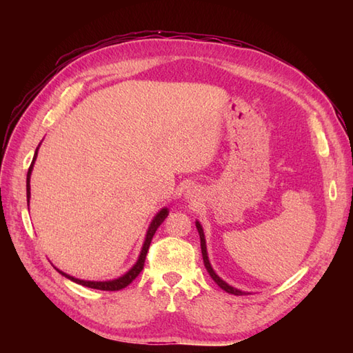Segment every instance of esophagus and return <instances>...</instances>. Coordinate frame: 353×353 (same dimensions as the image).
Instances as JSON below:
<instances>
[{"instance_id":"esophagus-1","label":"esophagus","mask_w":353,"mask_h":353,"mask_svg":"<svg viewBox=\"0 0 353 353\" xmlns=\"http://www.w3.org/2000/svg\"><path fill=\"white\" fill-rule=\"evenodd\" d=\"M187 196H193V193H188V194H187Z\"/></svg>"}]
</instances>
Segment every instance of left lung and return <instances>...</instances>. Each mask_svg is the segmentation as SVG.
<instances>
[{
  "mask_svg": "<svg viewBox=\"0 0 353 353\" xmlns=\"http://www.w3.org/2000/svg\"><path fill=\"white\" fill-rule=\"evenodd\" d=\"M196 227H197V231H199V236H200V245H201V254H203V262H205V266L206 270L209 272V275L213 279V281H215L222 290H225L227 293H231V294H236V296H241V294H245L244 292L241 290H237V288H234L231 285H228L225 281L221 280L219 276L215 274V271H213V268L210 266V262H209V258H208V250H206V240H205V232H203V228L200 225V222L197 221L196 222Z\"/></svg>",
  "mask_w": 353,
  "mask_h": 353,
  "instance_id": "obj_1",
  "label": "left lung"
}]
</instances>
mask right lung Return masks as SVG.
I'll return each instance as SVG.
<instances>
[{"mask_svg":"<svg viewBox=\"0 0 353 353\" xmlns=\"http://www.w3.org/2000/svg\"><path fill=\"white\" fill-rule=\"evenodd\" d=\"M37 154H38V148L35 152V156H34V160H32V163L29 166V170H28V178H26V197H28V203H29V197H30V174H32V169H34V162L37 159ZM168 209L163 208L162 210H160L157 215L153 218L150 227H148V231H147V236H145V240H144V244H143V249H141V253H140V258H138L137 263L132 266V268L128 271L125 275L119 276V279L116 280H112V281H85V280H79V279H73V276L61 272L60 270H57L61 275H65L66 279L72 280L73 283H78L81 285H85V287H90V288H95V290H105V292H116V290H122V288H125L126 285H130L137 276L138 274H140L144 268V262H145V256H147V252H148V248H150V243H152V239L154 236L156 230L160 227V223H162L166 216H168Z\"/></svg>","mask_w":353,"mask_h":353,"instance_id":"1","label":"right lung"}]
</instances>
